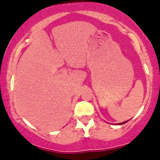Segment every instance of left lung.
I'll return each mask as SVG.
<instances>
[{"label":"left lung","instance_id":"8db88e82","mask_svg":"<svg viewBox=\"0 0 160 160\" xmlns=\"http://www.w3.org/2000/svg\"><path fill=\"white\" fill-rule=\"evenodd\" d=\"M128 121H125V122H122V123H118V125H122V124H125V123H126Z\"/></svg>","mask_w":160,"mask_h":160}]
</instances>
